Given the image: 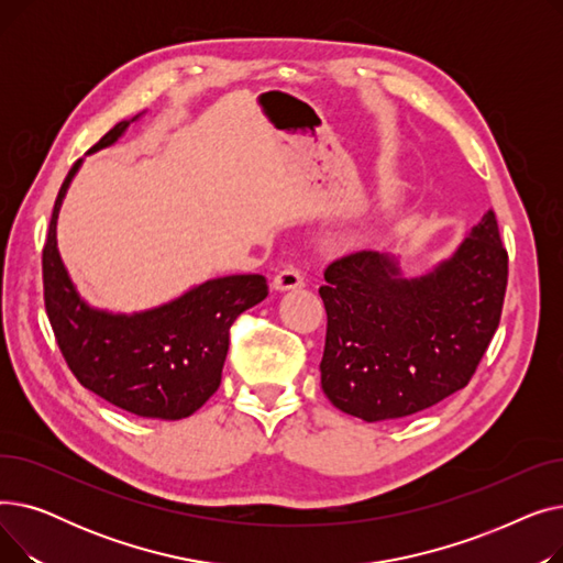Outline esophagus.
<instances>
[{
    "instance_id": "esophagus-1",
    "label": "esophagus",
    "mask_w": 563,
    "mask_h": 563,
    "mask_svg": "<svg viewBox=\"0 0 563 563\" xmlns=\"http://www.w3.org/2000/svg\"><path fill=\"white\" fill-rule=\"evenodd\" d=\"M306 280L301 276V272L297 269H283L276 278H274V289L276 291H289V289H299L303 287Z\"/></svg>"
}]
</instances>
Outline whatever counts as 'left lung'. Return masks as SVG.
I'll use <instances>...</instances> for the list:
<instances>
[{
    "instance_id": "obj_1",
    "label": "left lung",
    "mask_w": 563,
    "mask_h": 563,
    "mask_svg": "<svg viewBox=\"0 0 563 563\" xmlns=\"http://www.w3.org/2000/svg\"><path fill=\"white\" fill-rule=\"evenodd\" d=\"M507 262L493 210L420 276L374 246L331 262L319 287L329 314L323 395L353 418L380 422L465 388L497 331Z\"/></svg>"
}]
</instances>
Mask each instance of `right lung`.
I'll return each mask as SVG.
<instances>
[{
	"mask_svg": "<svg viewBox=\"0 0 563 563\" xmlns=\"http://www.w3.org/2000/svg\"><path fill=\"white\" fill-rule=\"evenodd\" d=\"M141 115L113 125L86 155L118 143ZM81 164L75 162L58 189L43 249L45 308L58 349L81 386L109 404L151 420L189 418L219 390L228 331L244 310L266 299V280L257 274L210 278L136 312L91 306L56 246V219Z\"/></svg>",
	"mask_w": 563,
	"mask_h": 563,
	"instance_id": "obj_1",
	"label": "right lung"
}]
</instances>
